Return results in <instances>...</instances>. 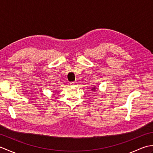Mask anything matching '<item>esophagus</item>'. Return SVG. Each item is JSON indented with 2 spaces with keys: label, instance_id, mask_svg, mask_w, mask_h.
I'll use <instances>...</instances> for the list:
<instances>
[{
  "label": "esophagus",
  "instance_id": "34e87169",
  "mask_svg": "<svg viewBox=\"0 0 153 153\" xmlns=\"http://www.w3.org/2000/svg\"><path fill=\"white\" fill-rule=\"evenodd\" d=\"M77 82H70V85L71 86H76L77 85Z\"/></svg>",
  "mask_w": 153,
  "mask_h": 153
}]
</instances>
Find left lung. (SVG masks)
Listing matches in <instances>:
<instances>
[{"mask_svg":"<svg viewBox=\"0 0 153 153\" xmlns=\"http://www.w3.org/2000/svg\"><path fill=\"white\" fill-rule=\"evenodd\" d=\"M95 87H93V89H92V90H95Z\"/></svg>","mask_w":153,"mask_h":153,"instance_id":"obj_1","label":"left lung"}]
</instances>
